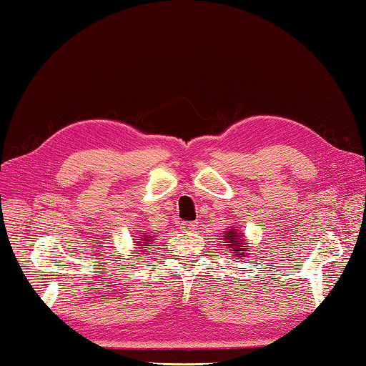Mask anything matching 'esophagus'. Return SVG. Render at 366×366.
Instances as JSON below:
<instances>
[{
  "mask_svg": "<svg viewBox=\"0 0 366 366\" xmlns=\"http://www.w3.org/2000/svg\"><path fill=\"white\" fill-rule=\"evenodd\" d=\"M180 227H182L183 230H186V232H194V230L197 229V222H194V221H183Z\"/></svg>",
  "mask_w": 366,
  "mask_h": 366,
  "instance_id": "obj_1",
  "label": "esophagus"
}]
</instances>
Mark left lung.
I'll return each mask as SVG.
<instances>
[{
	"mask_svg": "<svg viewBox=\"0 0 366 366\" xmlns=\"http://www.w3.org/2000/svg\"><path fill=\"white\" fill-rule=\"evenodd\" d=\"M238 237L239 240L237 241L236 238ZM226 243L230 246V248H232V251L235 252L234 256H237V257H244V254H246V251H248V248H246V246H243V238L238 235V230L237 229H227L226 230Z\"/></svg>",
	"mask_w": 366,
	"mask_h": 366,
	"instance_id": "left-lung-1",
	"label": "left lung"
}]
</instances>
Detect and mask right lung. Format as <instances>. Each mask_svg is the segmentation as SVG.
<instances>
[{
	"label": "right lung",
	"mask_w": 366,
	"mask_h": 366,
	"mask_svg": "<svg viewBox=\"0 0 366 366\" xmlns=\"http://www.w3.org/2000/svg\"><path fill=\"white\" fill-rule=\"evenodd\" d=\"M139 240H140V238H139ZM150 240H152V238L150 237H145V238H142V242H137V246H140V248H145V246H150ZM139 254H140V252H139Z\"/></svg>",
	"instance_id": "right-lung-1"
}]
</instances>
